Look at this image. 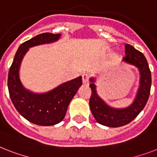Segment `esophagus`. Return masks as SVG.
I'll list each match as a JSON object with an SVG mask.
<instances>
[{"label":"esophagus","instance_id":"obj_1","mask_svg":"<svg viewBox=\"0 0 157 157\" xmlns=\"http://www.w3.org/2000/svg\"><path fill=\"white\" fill-rule=\"evenodd\" d=\"M89 79H90V75L89 74L85 73L82 75V81H83L84 85H88Z\"/></svg>","mask_w":157,"mask_h":157}]
</instances>
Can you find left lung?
Wrapping results in <instances>:
<instances>
[{
	"label": "left lung",
	"mask_w": 157,
	"mask_h": 157,
	"mask_svg": "<svg viewBox=\"0 0 157 157\" xmlns=\"http://www.w3.org/2000/svg\"><path fill=\"white\" fill-rule=\"evenodd\" d=\"M123 61L139 68L140 73L139 87L136 97L131 105L125 108H114L107 105L98 95L94 78H90L92 94L90 99V107L94 117L98 123L108 127H120L129 124L142 112L150 95L151 86V71L146 58L143 53L132 45L125 44V56Z\"/></svg>",
	"instance_id": "8db88e82"
}]
</instances>
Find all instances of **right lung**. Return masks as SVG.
Wrapping results in <instances>:
<instances>
[{
    "mask_svg": "<svg viewBox=\"0 0 157 157\" xmlns=\"http://www.w3.org/2000/svg\"><path fill=\"white\" fill-rule=\"evenodd\" d=\"M60 36L61 34L42 33L21 44L9 71L8 89L13 106L25 119L38 125L50 126L61 122L69 103L82 85V78L79 76L49 92L36 94L26 90L21 83L19 67L29 48L54 42Z\"/></svg>",
    "mask_w": 157,
    "mask_h": 157,
    "instance_id": "right-lung-1",
    "label": "right lung"
}]
</instances>
